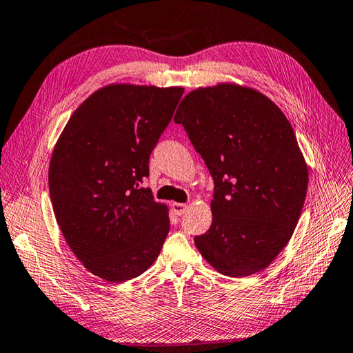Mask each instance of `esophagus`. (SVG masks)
<instances>
[{
	"instance_id": "34e87169",
	"label": "esophagus",
	"mask_w": 353,
	"mask_h": 353,
	"mask_svg": "<svg viewBox=\"0 0 353 353\" xmlns=\"http://www.w3.org/2000/svg\"><path fill=\"white\" fill-rule=\"evenodd\" d=\"M185 209H188V204H183V203H174L172 204V210L175 212L176 215H183Z\"/></svg>"
}]
</instances>
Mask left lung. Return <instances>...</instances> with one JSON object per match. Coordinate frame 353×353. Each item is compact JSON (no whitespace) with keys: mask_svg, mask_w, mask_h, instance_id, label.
I'll return each mask as SVG.
<instances>
[{"mask_svg":"<svg viewBox=\"0 0 353 353\" xmlns=\"http://www.w3.org/2000/svg\"><path fill=\"white\" fill-rule=\"evenodd\" d=\"M183 124L214 178L212 225L195 245L219 274L243 278L274 261L300 219L307 165L288 118L259 92L236 84L184 97Z\"/></svg>","mask_w":353,"mask_h":353,"instance_id":"left-lung-1","label":"left lung"}]
</instances>
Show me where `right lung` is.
<instances>
[{"instance_id":"obj_1","label":"right lung","mask_w":353,"mask_h":353,"mask_svg":"<svg viewBox=\"0 0 353 353\" xmlns=\"http://www.w3.org/2000/svg\"><path fill=\"white\" fill-rule=\"evenodd\" d=\"M183 92L105 85L73 112L53 149L49 190L57 223L84 268L105 281L141 275L169 234L168 208L143 183Z\"/></svg>"}]
</instances>
